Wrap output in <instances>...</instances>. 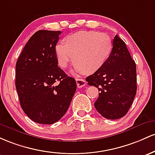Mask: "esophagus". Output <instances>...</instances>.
Listing matches in <instances>:
<instances>
[{"label":"esophagus","mask_w":155,"mask_h":155,"mask_svg":"<svg viewBox=\"0 0 155 155\" xmlns=\"http://www.w3.org/2000/svg\"><path fill=\"white\" fill-rule=\"evenodd\" d=\"M76 83H77L78 88H82L86 84V82L83 78H76Z\"/></svg>","instance_id":"obj_1"}]
</instances>
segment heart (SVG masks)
<instances>
[{"label":"heart","mask_w":155,"mask_h":155,"mask_svg":"<svg viewBox=\"0 0 155 155\" xmlns=\"http://www.w3.org/2000/svg\"><path fill=\"white\" fill-rule=\"evenodd\" d=\"M113 42L106 34L82 31L67 36L58 43L54 53L58 65L66 69L72 61L76 72L92 74L103 67L110 58Z\"/></svg>","instance_id":"b5f03b06"}]
</instances>
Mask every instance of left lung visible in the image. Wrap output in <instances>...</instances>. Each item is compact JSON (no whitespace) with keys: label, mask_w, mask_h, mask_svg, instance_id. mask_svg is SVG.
I'll list each match as a JSON object with an SVG mask.
<instances>
[{"label":"left lung","mask_w":155,"mask_h":155,"mask_svg":"<svg viewBox=\"0 0 155 155\" xmlns=\"http://www.w3.org/2000/svg\"><path fill=\"white\" fill-rule=\"evenodd\" d=\"M86 81L100 91L94 102L99 114L107 119H118L126 115L136 94V65L125 42L117 35L113 41L110 58Z\"/></svg>","instance_id":"1"}]
</instances>
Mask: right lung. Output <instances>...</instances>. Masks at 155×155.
I'll list each match as a JSON object with an SVG mask.
<instances>
[{
	"instance_id": "add662e5",
	"label": "right lung",
	"mask_w": 155,
	"mask_h": 155,
	"mask_svg": "<svg viewBox=\"0 0 155 155\" xmlns=\"http://www.w3.org/2000/svg\"><path fill=\"white\" fill-rule=\"evenodd\" d=\"M61 34L59 31H36L16 64L15 86L20 105L39 124H51L61 119L77 88L75 80L58 67L54 49Z\"/></svg>"
}]
</instances>
